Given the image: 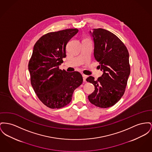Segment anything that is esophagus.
I'll list each match as a JSON object with an SVG mask.
<instances>
[{
  "label": "esophagus",
  "mask_w": 152,
  "mask_h": 152,
  "mask_svg": "<svg viewBox=\"0 0 152 152\" xmlns=\"http://www.w3.org/2000/svg\"><path fill=\"white\" fill-rule=\"evenodd\" d=\"M82 76H83V81H86V79H87V76H86V75H82Z\"/></svg>",
  "instance_id": "34e87169"
}]
</instances>
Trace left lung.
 <instances>
[{
	"label": "left lung",
	"instance_id": "1",
	"mask_svg": "<svg viewBox=\"0 0 152 152\" xmlns=\"http://www.w3.org/2000/svg\"><path fill=\"white\" fill-rule=\"evenodd\" d=\"M89 33L94 42L95 58L103 73L97 80L92 76L86 79L95 86L88 100L97 107H111L125 93L130 73L129 52L122 41L107 30L94 28Z\"/></svg>",
	"mask_w": 152,
	"mask_h": 152
}]
</instances>
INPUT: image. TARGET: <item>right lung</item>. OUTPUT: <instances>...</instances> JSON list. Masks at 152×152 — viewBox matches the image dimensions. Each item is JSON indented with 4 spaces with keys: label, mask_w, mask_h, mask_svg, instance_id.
Returning a JSON list of instances; mask_svg holds the SVG:
<instances>
[{
    "label": "right lung",
    "mask_w": 152,
    "mask_h": 152,
    "mask_svg": "<svg viewBox=\"0 0 152 152\" xmlns=\"http://www.w3.org/2000/svg\"><path fill=\"white\" fill-rule=\"evenodd\" d=\"M79 31L68 28L42 36L33 48L28 69L31 86L38 98L50 108L68 104L75 89L83 83L79 72H68L59 69L66 57V46Z\"/></svg>",
    "instance_id": "right-lung-1"
}]
</instances>
